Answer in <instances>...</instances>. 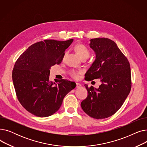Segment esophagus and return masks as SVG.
<instances>
[{
    "label": "esophagus",
    "mask_w": 147,
    "mask_h": 147,
    "mask_svg": "<svg viewBox=\"0 0 147 147\" xmlns=\"http://www.w3.org/2000/svg\"><path fill=\"white\" fill-rule=\"evenodd\" d=\"M76 88H80L81 86V84L79 83H76Z\"/></svg>",
    "instance_id": "esophagus-1"
}]
</instances>
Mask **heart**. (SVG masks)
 Here are the masks:
<instances>
[{
  "instance_id": "heart-1",
  "label": "heart",
  "mask_w": 147,
  "mask_h": 147,
  "mask_svg": "<svg viewBox=\"0 0 147 147\" xmlns=\"http://www.w3.org/2000/svg\"><path fill=\"white\" fill-rule=\"evenodd\" d=\"M75 49L76 52L78 53L79 56L83 58H88L90 55V51L88 48L86 46H85L83 44H78L75 46ZM67 55V52L64 54V57ZM82 70H77V69H71L69 71V74L71 78L73 79H78L79 74L82 73Z\"/></svg>"
}]
</instances>
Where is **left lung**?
I'll use <instances>...</instances> for the list:
<instances>
[{"instance_id":"obj_1","label":"left lung","mask_w":147,"mask_h":147,"mask_svg":"<svg viewBox=\"0 0 147 147\" xmlns=\"http://www.w3.org/2000/svg\"><path fill=\"white\" fill-rule=\"evenodd\" d=\"M90 46L96 58L85 74V80L100 79L102 84L98 89L84 84L88 95L81 107L90 117L102 119L116 113L130 93V64L116 43L109 38H92Z\"/></svg>"}]
</instances>
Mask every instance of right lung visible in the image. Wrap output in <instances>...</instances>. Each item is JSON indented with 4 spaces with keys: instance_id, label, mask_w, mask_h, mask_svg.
I'll list each match as a JSON object with an SVG mask.
<instances>
[{
    "instance_id": "1",
    "label": "right lung",
    "mask_w": 147,
    "mask_h": 147,
    "mask_svg": "<svg viewBox=\"0 0 147 147\" xmlns=\"http://www.w3.org/2000/svg\"><path fill=\"white\" fill-rule=\"evenodd\" d=\"M73 39H46L31 45L19 57L12 70L18 100L24 109L40 117H48L60 108L65 95L76 87L67 79L49 80L51 67L61 64Z\"/></svg>"
}]
</instances>
